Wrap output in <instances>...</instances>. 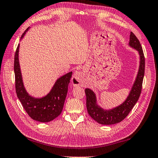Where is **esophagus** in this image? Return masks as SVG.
<instances>
[{
	"label": "esophagus",
	"instance_id": "1",
	"mask_svg": "<svg viewBox=\"0 0 158 158\" xmlns=\"http://www.w3.org/2000/svg\"><path fill=\"white\" fill-rule=\"evenodd\" d=\"M81 79H82V73L80 72L76 71L74 73H73L72 78V82L73 85L75 86H80L82 84Z\"/></svg>",
	"mask_w": 158,
	"mask_h": 158
}]
</instances>
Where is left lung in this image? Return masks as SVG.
Wrapping results in <instances>:
<instances>
[{
	"instance_id": "obj_1",
	"label": "left lung",
	"mask_w": 158,
	"mask_h": 158,
	"mask_svg": "<svg viewBox=\"0 0 158 158\" xmlns=\"http://www.w3.org/2000/svg\"><path fill=\"white\" fill-rule=\"evenodd\" d=\"M129 45L139 51L140 65L137 77L127 100L117 107L110 110H104L97 104L96 97L93 91L89 89H85L86 108L88 113L94 120L101 124L111 125L122 122L127 118L130 111L132 110L141 94L143 80L145 74V56L141 43L132 31L130 35Z\"/></svg>"
}]
</instances>
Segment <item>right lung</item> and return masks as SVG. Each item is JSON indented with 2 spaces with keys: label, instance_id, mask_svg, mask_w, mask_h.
Returning a JSON list of instances; mask_svg holds the SVG:
<instances>
[{
  "label": "right lung",
  "instance_id": "right-lung-1",
  "mask_svg": "<svg viewBox=\"0 0 158 158\" xmlns=\"http://www.w3.org/2000/svg\"><path fill=\"white\" fill-rule=\"evenodd\" d=\"M29 27L22 35L23 38ZM19 44L17 47L14 58L15 90L17 96L29 116L34 120L40 122H48L54 120L61 114L67 95L68 85L72 72H69L59 78L47 96L36 99L30 96L24 88L21 73L18 52Z\"/></svg>",
  "mask_w": 158,
  "mask_h": 158
}]
</instances>
